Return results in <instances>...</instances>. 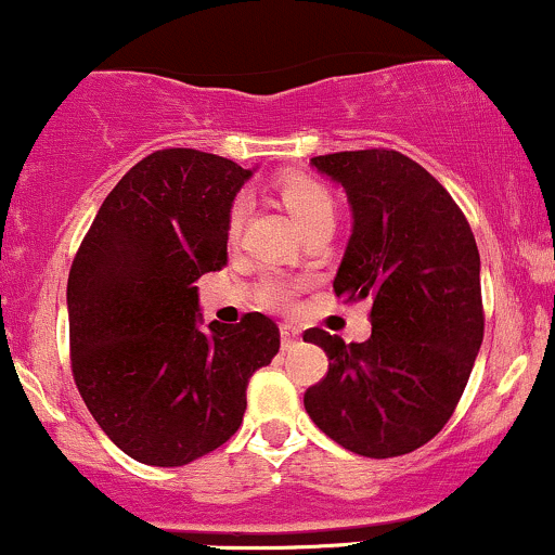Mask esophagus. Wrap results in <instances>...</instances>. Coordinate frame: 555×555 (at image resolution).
Wrapping results in <instances>:
<instances>
[{"instance_id": "esophagus-1", "label": "esophagus", "mask_w": 555, "mask_h": 555, "mask_svg": "<svg viewBox=\"0 0 555 555\" xmlns=\"http://www.w3.org/2000/svg\"><path fill=\"white\" fill-rule=\"evenodd\" d=\"M300 339V332L295 326H282V347H292Z\"/></svg>"}]
</instances>
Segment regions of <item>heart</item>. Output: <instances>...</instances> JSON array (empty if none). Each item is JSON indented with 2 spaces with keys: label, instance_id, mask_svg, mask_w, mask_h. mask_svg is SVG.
<instances>
[{
  "label": "heart",
  "instance_id": "b5f03b06",
  "mask_svg": "<svg viewBox=\"0 0 555 555\" xmlns=\"http://www.w3.org/2000/svg\"><path fill=\"white\" fill-rule=\"evenodd\" d=\"M279 194H282L284 208L292 212L300 229L306 231L313 227V223L321 221H334V199L328 194L326 186H321L319 181L306 179V176H287V179L279 184ZM247 216V199H236L231 205L229 212V234H240L242 223H245ZM260 302H266L268 308H284L289 306L292 300V287L284 279H266L260 284Z\"/></svg>",
  "mask_w": 555,
  "mask_h": 555
}]
</instances>
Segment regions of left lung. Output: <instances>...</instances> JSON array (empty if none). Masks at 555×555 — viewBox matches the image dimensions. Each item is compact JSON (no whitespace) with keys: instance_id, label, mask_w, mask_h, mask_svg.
Here are the masks:
<instances>
[{"instance_id":"8db88e82","label":"left lung","mask_w":555,"mask_h":555,"mask_svg":"<svg viewBox=\"0 0 555 555\" xmlns=\"http://www.w3.org/2000/svg\"><path fill=\"white\" fill-rule=\"evenodd\" d=\"M347 194L352 231L334 295L371 300V337L345 345L310 328L328 358L306 411L366 459L429 442L453 416L485 334L479 249L446 186L395 150L310 157Z\"/></svg>"}]
</instances>
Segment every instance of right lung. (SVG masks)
Segmentation results:
<instances>
[{
  "label": "right lung",
  "instance_id": "add662e5",
  "mask_svg": "<svg viewBox=\"0 0 555 555\" xmlns=\"http://www.w3.org/2000/svg\"><path fill=\"white\" fill-rule=\"evenodd\" d=\"M249 176L210 152H152L107 194L70 266L76 387L139 464L184 466L221 448L249 376L279 352L263 313L203 326L194 287L227 266L229 212Z\"/></svg>",
  "mask_w": 555,
  "mask_h": 555
}]
</instances>
